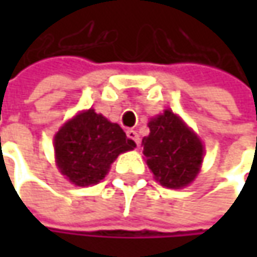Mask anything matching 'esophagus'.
Returning <instances> with one entry per match:
<instances>
[{
    "mask_svg": "<svg viewBox=\"0 0 257 257\" xmlns=\"http://www.w3.org/2000/svg\"><path fill=\"white\" fill-rule=\"evenodd\" d=\"M127 137H128V139H132L137 146L140 144V137H139V134H137L136 130H127Z\"/></svg>",
    "mask_w": 257,
    "mask_h": 257,
    "instance_id": "1",
    "label": "esophagus"
}]
</instances>
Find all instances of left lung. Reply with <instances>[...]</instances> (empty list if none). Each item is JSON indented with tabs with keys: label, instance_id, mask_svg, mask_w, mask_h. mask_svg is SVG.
<instances>
[{
	"label": "left lung",
	"instance_id": "left-lung-1",
	"mask_svg": "<svg viewBox=\"0 0 257 257\" xmlns=\"http://www.w3.org/2000/svg\"><path fill=\"white\" fill-rule=\"evenodd\" d=\"M149 128L150 134L144 137L142 146L154 179L172 189L192 183L203 162L199 137L170 110L153 118Z\"/></svg>",
	"mask_w": 257,
	"mask_h": 257
}]
</instances>
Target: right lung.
Returning a JSON list of instances; mask_svg holds the SVG:
<instances>
[{"instance_id":"right-lung-1","label":"right lung","mask_w":257,"mask_h":257,"mask_svg":"<svg viewBox=\"0 0 257 257\" xmlns=\"http://www.w3.org/2000/svg\"><path fill=\"white\" fill-rule=\"evenodd\" d=\"M54 147L60 172L75 186L85 187L104 179L115 157L133 150L136 143L118 124L87 110L61 127Z\"/></svg>"}]
</instances>
